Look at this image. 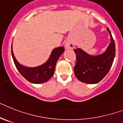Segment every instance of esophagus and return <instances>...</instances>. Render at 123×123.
Masks as SVG:
<instances>
[{
	"label": "esophagus",
	"mask_w": 123,
	"mask_h": 123,
	"mask_svg": "<svg viewBox=\"0 0 123 123\" xmlns=\"http://www.w3.org/2000/svg\"><path fill=\"white\" fill-rule=\"evenodd\" d=\"M65 48L67 49H72L74 48V44L72 42H67L65 44Z\"/></svg>",
	"instance_id": "esophagus-1"
}]
</instances>
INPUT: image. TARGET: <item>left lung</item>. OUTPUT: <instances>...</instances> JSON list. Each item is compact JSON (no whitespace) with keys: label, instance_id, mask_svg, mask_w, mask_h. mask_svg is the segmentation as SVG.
<instances>
[{"label":"left lung","instance_id":"1","mask_svg":"<svg viewBox=\"0 0 123 123\" xmlns=\"http://www.w3.org/2000/svg\"><path fill=\"white\" fill-rule=\"evenodd\" d=\"M111 43L107 50L102 55L91 56L80 48L74 49L76 55V64L74 73L79 80L86 84H97L105 77L112 67L116 54L115 43L111 32Z\"/></svg>","mask_w":123,"mask_h":123}]
</instances>
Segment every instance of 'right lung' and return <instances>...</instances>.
Instances as JSON below:
<instances>
[{"label": "right lung", "mask_w": 123, "mask_h": 123, "mask_svg": "<svg viewBox=\"0 0 123 123\" xmlns=\"http://www.w3.org/2000/svg\"><path fill=\"white\" fill-rule=\"evenodd\" d=\"M64 47L56 48L53 50L49 60L41 66L34 68L25 67L19 63L13 54L11 47V53L13 60L19 73L29 82L33 84H41L47 82L54 74L56 62L64 51Z\"/></svg>", "instance_id": "add662e5"}]
</instances>
